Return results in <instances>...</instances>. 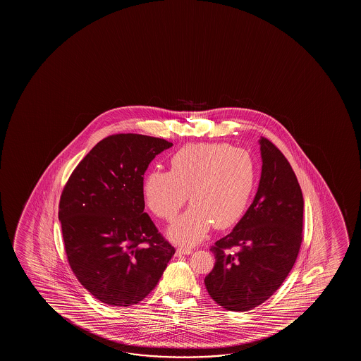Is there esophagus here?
<instances>
[{
    "label": "esophagus",
    "mask_w": 361,
    "mask_h": 361,
    "mask_svg": "<svg viewBox=\"0 0 361 361\" xmlns=\"http://www.w3.org/2000/svg\"><path fill=\"white\" fill-rule=\"evenodd\" d=\"M192 252L193 250L191 247H178V250H176L178 255H190Z\"/></svg>",
    "instance_id": "34e87169"
}]
</instances>
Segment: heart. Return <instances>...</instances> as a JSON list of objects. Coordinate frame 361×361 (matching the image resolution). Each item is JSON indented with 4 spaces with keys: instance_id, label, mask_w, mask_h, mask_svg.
Segmentation results:
<instances>
[{
    "instance_id": "obj_1",
    "label": "heart",
    "mask_w": 361,
    "mask_h": 361,
    "mask_svg": "<svg viewBox=\"0 0 361 361\" xmlns=\"http://www.w3.org/2000/svg\"><path fill=\"white\" fill-rule=\"evenodd\" d=\"M170 171L150 170L143 181L147 207L173 221L188 198L191 206L169 227L168 237L195 245L214 224L231 227L242 218L252 197L255 168L249 154L228 144H191L170 158Z\"/></svg>"
}]
</instances>
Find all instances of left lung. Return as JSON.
<instances>
[{
	"mask_svg": "<svg viewBox=\"0 0 361 361\" xmlns=\"http://www.w3.org/2000/svg\"><path fill=\"white\" fill-rule=\"evenodd\" d=\"M259 144L262 166L257 195L232 232L211 247L216 264L204 279L209 296L229 311H250L271 297L301 247L300 183L270 140L262 138Z\"/></svg>",
	"mask_w": 361,
	"mask_h": 361,
	"instance_id": "left-lung-1",
	"label": "left lung"
}]
</instances>
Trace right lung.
I'll use <instances>...</instances> for the list:
<instances>
[{"label": "right lung", "instance_id": "add662e5", "mask_svg": "<svg viewBox=\"0 0 361 361\" xmlns=\"http://www.w3.org/2000/svg\"><path fill=\"white\" fill-rule=\"evenodd\" d=\"M165 139L116 134L85 157L65 185L59 221L70 267L111 306L137 305L157 286L175 249L144 212L143 175Z\"/></svg>", "mask_w": 361, "mask_h": 361}]
</instances>
